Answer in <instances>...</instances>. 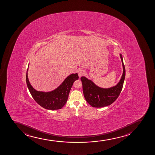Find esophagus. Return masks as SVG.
I'll return each instance as SVG.
<instances>
[{
	"mask_svg": "<svg viewBox=\"0 0 155 155\" xmlns=\"http://www.w3.org/2000/svg\"><path fill=\"white\" fill-rule=\"evenodd\" d=\"M85 74V70L82 69H80L78 71V74L80 77L84 75V74Z\"/></svg>",
	"mask_w": 155,
	"mask_h": 155,
	"instance_id": "esophagus-1",
	"label": "esophagus"
}]
</instances>
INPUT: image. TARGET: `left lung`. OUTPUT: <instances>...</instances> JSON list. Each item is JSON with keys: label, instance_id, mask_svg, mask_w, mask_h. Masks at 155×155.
Segmentation results:
<instances>
[{"label": "left lung", "instance_id": "obj_1", "mask_svg": "<svg viewBox=\"0 0 155 155\" xmlns=\"http://www.w3.org/2000/svg\"><path fill=\"white\" fill-rule=\"evenodd\" d=\"M122 62L123 73L117 85L109 88H101L85 77L81 78L85 100L89 104L95 108H101L109 106L115 101L122 90L126 76V69L121 54H119Z\"/></svg>", "mask_w": 155, "mask_h": 155}]
</instances>
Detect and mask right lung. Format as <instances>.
Returning a JSON list of instances; mask_svg holds the SVG:
<instances>
[{
	"label": "right lung",
	"instance_id": "right-lung-1",
	"mask_svg": "<svg viewBox=\"0 0 155 155\" xmlns=\"http://www.w3.org/2000/svg\"><path fill=\"white\" fill-rule=\"evenodd\" d=\"M28 67L26 81L28 89L35 101L44 109L51 110L61 109L67 102L74 81L78 80L77 73L69 75L58 88L50 92L38 91L31 86L28 78Z\"/></svg>",
	"mask_w": 155,
	"mask_h": 155
}]
</instances>
